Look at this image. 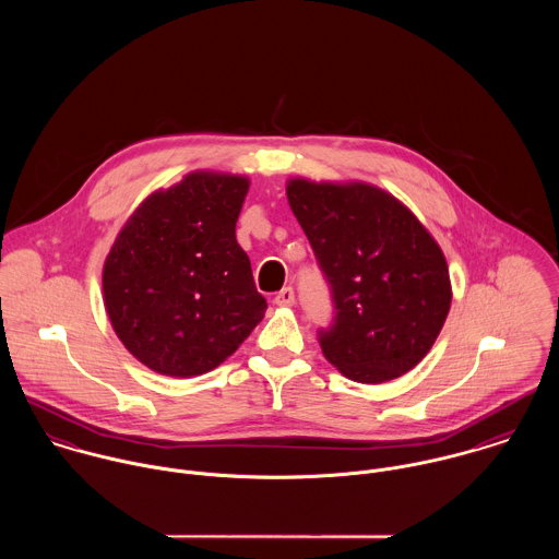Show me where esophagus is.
Segmentation results:
<instances>
[{"label": "esophagus", "mask_w": 559, "mask_h": 559, "mask_svg": "<svg viewBox=\"0 0 559 559\" xmlns=\"http://www.w3.org/2000/svg\"><path fill=\"white\" fill-rule=\"evenodd\" d=\"M275 306H280V308H290L293 304H295V290L290 288V286H286V288H282L277 295H275Z\"/></svg>", "instance_id": "esophagus-1"}]
</instances>
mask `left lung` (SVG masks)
<instances>
[{"label": "left lung", "instance_id": "obj_1", "mask_svg": "<svg viewBox=\"0 0 559 559\" xmlns=\"http://www.w3.org/2000/svg\"><path fill=\"white\" fill-rule=\"evenodd\" d=\"M288 204L333 295L320 348L346 379L385 383L432 348L452 304L445 255L392 193L368 182L290 178Z\"/></svg>", "mask_w": 559, "mask_h": 559}]
</instances>
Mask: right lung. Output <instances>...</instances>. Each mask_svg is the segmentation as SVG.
Instances as JSON below:
<instances>
[{
  "mask_svg": "<svg viewBox=\"0 0 559 559\" xmlns=\"http://www.w3.org/2000/svg\"><path fill=\"white\" fill-rule=\"evenodd\" d=\"M249 178L191 171L151 193L103 266V299L124 348L153 372L189 379L224 364L266 301L237 242Z\"/></svg>",
  "mask_w": 559,
  "mask_h": 559,
  "instance_id": "right-lung-1",
  "label": "right lung"
}]
</instances>
